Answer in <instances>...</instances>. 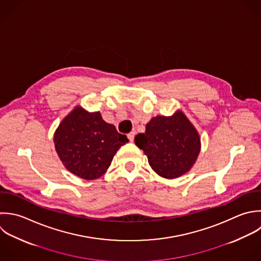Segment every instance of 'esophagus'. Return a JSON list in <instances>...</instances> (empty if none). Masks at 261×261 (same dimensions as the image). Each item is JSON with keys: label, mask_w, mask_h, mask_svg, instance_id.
<instances>
[{"label": "esophagus", "mask_w": 261, "mask_h": 261, "mask_svg": "<svg viewBox=\"0 0 261 261\" xmlns=\"http://www.w3.org/2000/svg\"><path fill=\"white\" fill-rule=\"evenodd\" d=\"M134 136H135V131H134V130L131 131V132L128 134V138H129V140H130L131 142L134 140Z\"/></svg>", "instance_id": "1"}]
</instances>
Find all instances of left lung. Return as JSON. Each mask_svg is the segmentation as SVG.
I'll list each match as a JSON object with an SVG mask.
<instances>
[{"mask_svg": "<svg viewBox=\"0 0 261 261\" xmlns=\"http://www.w3.org/2000/svg\"><path fill=\"white\" fill-rule=\"evenodd\" d=\"M134 141L144 151L152 170L167 179L187 173L200 151L199 135L181 112L173 117L152 118L145 132L137 134Z\"/></svg>", "mask_w": 261, "mask_h": 261, "instance_id": "left-lung-1", "label": "left lung"}]
</instances>
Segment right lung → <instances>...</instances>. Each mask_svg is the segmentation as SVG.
I'll use <instances>...</instances> for the list:
<instances>
[{"label": "right lung", "mask_w": 261, "mask_h": 261, "mask_svg": "<svg viewBox=\"0 0 261 261\" xmlns=\"http://www.w3.org/2000/svg\"><path fill=\"white\" fill-rule=\"evenodd\" d=\"M54 141L59 158L71 173L93 180L105 174L117 150L129 140L98 112L76 108L62 121Z\"/></svg>", "instance_id": "right-lung-1"}]
</instances>
